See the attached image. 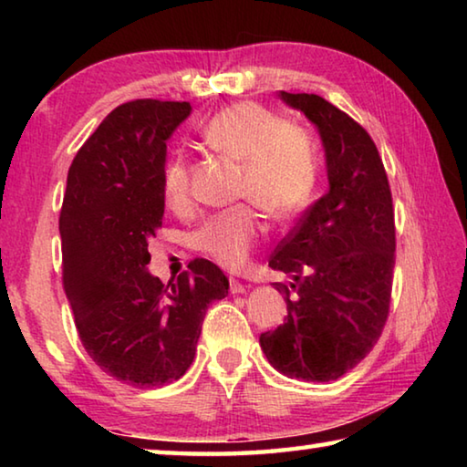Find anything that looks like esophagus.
I'll return each instance as SVG.
<instances>
[{"mask_svg": "<svg viewBox=\"0 0 467 467\" xmlns=\"http://www.w3.org/2000/svg\"><path fill=\"white\" fill-rule=\"evenodd\" d=\"M228 290H231V295H244V292H247V286L241 284L239 280L231 278V282H228Z\"/></svg>", "mask_w": 467, "mask_h": 467, "instance_id": "esophagus-1", "label": "esophagus"}]
</instances>
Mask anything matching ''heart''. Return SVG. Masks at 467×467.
I'll list each match as a JSON object with an SVG mask.
<instances>
[{"label":"heart","instance_id":"b5f03b06","mask_svg":"<svg viewBox=\"0 0 467 467\" xmlns=\"http://www.w3.org/2000/svg\"><path fill=\"white\" fill-rule=\"evenodd\" d=\"M202 140L214 152L241 164L236 193L251 200L275 223L296 218L313 202L319 183V150L309 131L286 123L278 113L255 102H236L218 110L202 128ZM169 208L181 210L189 200V169L175 156L162 175ZM262 234L251 205L210 216L192 234V247L216 264L236 270Z\"/></svg>","mask_w":467,"mask_h":467}]
</instances>
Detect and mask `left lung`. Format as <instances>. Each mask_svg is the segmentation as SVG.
Here are the masks:
<instances>
[{
	"label": "left lung",
	"instance_id": "obj_1",
	"mask_svg": "<svg viewBox=\"0 0 467 467\" xmlns=\"http://www.w3.org/2000/svg\"><path fill=\"white\" fill-rule=\"evenodd\" d=\"M278 97L317 128L329 189L274 251L270 267L292 278L274 284L288 317L259 344L282 375L336 381L373 350L389 313L391 192L375 141L352 117L317 94Z\"/></svg>",
	"mask_w": 467,
	"mask_h": 467
}]
</instances>
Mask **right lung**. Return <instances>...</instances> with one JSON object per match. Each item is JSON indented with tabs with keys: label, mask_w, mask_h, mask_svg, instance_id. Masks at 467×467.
Masks as SVG:
<instances>
[{
	"label": "right lung",
	"mask_w": 467,
	"mask_h": 467,
	"mask_svg": "<svg viewBox=\"0 0 467 467\" xmlns=\"http://www.w3.org/2000/svg\"><path fill=\"white\" fill-rule=\"evenodd\" d=\"M189 115V102H125L86 140L67 172L63 290L88 357L133 387L183 377L205 311L228 295V278L208 259H193L169 286L148 272V241L164 216L167 140Z\"/></svg>",
	"instance_id": "obj_1"
}]
</instances>
